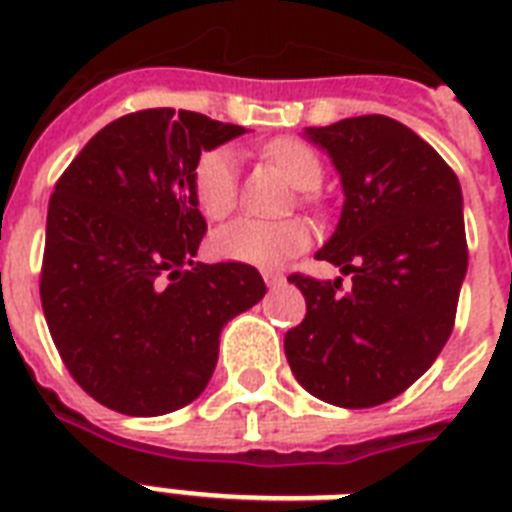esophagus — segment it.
<instances>
[{"mask_svg": "<svg viewBox=\"0 0 512 512\" xmlns=\"http://www.w3.org/2000/svg\"><path fill=\"white\" fill-rule=\"evenodd\" d=\"M263 279H265V284H268V287H276V284H281V281H284V273L263 271Z\"/></svg>", "mask_w": 512, "mask_h": 512, "instance_id": "esophagus-1", "label": "esophagus"}]
</instances>
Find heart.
<instances>
[{
  "mask_svg": "<svg viewBox=\"0 0 512 512\" xmlns=\"http://www.w3.org/2000/svg\"><path fill=\"white\" fill-rule=\"evenodd\" d=\"M263 154L297 191H313L324 180L319 154L297 138H276L265 143ZM191 193L196 207L209 220L231 215L239 199V156L228 146H215L196 159L191 172ZM311 244V228L300 220H255L239 217L212 233L209 247L217 257L233 263L279 265L300 255Z\"/></svg>",
  "mask_w": 512,
  "mask_h": 512,
  "instance_id": "obj_1",
  "label": "heart"
}]
</instances>
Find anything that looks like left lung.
Returning a JSON list of instances; mask_svg holds the SVG:
<instances>
[{
	"label": "left lung",
	"instance_id": "obj_1",
	"mask_svg": "<svg viewBox=\"0 0 512 512\" xmlns=\"http://www.w3.org/2000/svg\"><path fill=\"white\" fill-rule=\"evenodd\" d=\"M305 135L340 172V223L316 252L353 281L292 273L305 319L284 337L311 396L369 409L428 372L452 335L468 271L462 188L436 148L390 116L369 114Z\"/></svg>",
	"mask_w": 512,
	"mask_h": 512
}]
</instances>
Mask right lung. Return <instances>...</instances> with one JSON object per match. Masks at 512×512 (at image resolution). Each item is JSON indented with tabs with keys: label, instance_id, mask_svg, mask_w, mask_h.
Masks as SVG:
<instances>
[{
	"label": "right lung",
	"instance_id": "obj_1",
	"mask_svg": "<svg viewBox=\"0 0 512 512\" xmlns=\"http://www.w3.org/2000/svg\"><path fill=\"white\" fill-rule=\"evenodd\" d=\"M241 132L196 111H135L106 124L55 183L44 319L79 388L114 412L156 417L199 398L223 327L263 300L252 265L193 263L207 233L193 164Z\"/></svg>",
	"mask_w": 512,
	"mask_h": 512
}]
</instances>
